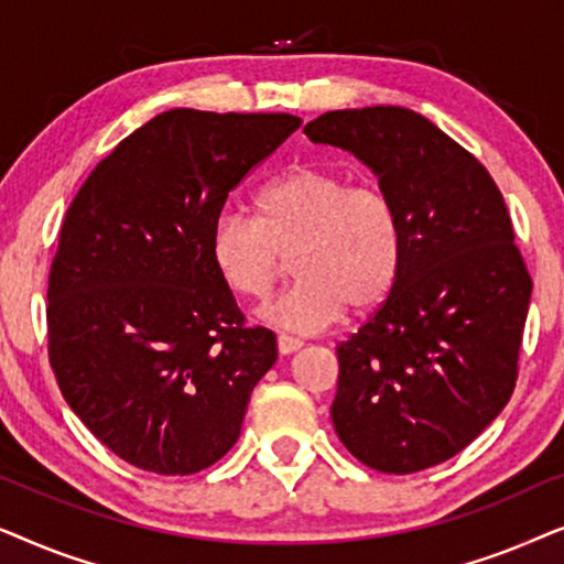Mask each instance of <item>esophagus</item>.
Returning a JSON list of instances; mask_svg holds the SVG:
<instances>
[{"mask_svg":"<svg viewBox=\"0 0 564 564\" xmlns=\"http://www.w3.org/2000/svg\"><path fill=\"white\" fill-rule=\"evenodd\" d=\"M276 349H280V354H284V357H288V354H295V351L303 349V341H300V338H295V336L280 334V336H276Z\"/></svg>","mask_w":564,"mask_h":564,"instance_id":"esophagus-1","label":"esophagus"}]
</instances>
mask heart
<instances>
[{
  "label": "heart",
  "instance_id": "heart-1",
  "mask_svg": "<svg viewBox=\"0 0 564 564\" xmlns=\"http://www.w3.org/2000/svg\"><path fill=\"white\" fill-rule=\"evenodd\" d=\"M257 218L223 210L210 228L215 272L243 297H264L292 257L297 282L259 307L290 334H318L346 313L390 295L403 238L395 205L380 187L351 184L336 169L297 164L259 189Z\"/></svg>",
  "mask_w": 564,
  "mask_h": 564
}]
</instances>
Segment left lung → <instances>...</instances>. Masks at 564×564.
Listing matches in <instances>:
<instances>
[{
    "label": "left lung",
    "mask_w": 564,
    "mask_h": 564,
    "mask_svg": "<svg viewBox=\"0 0 564 564\" xmlns=\"http://www.w3.org/2000/svg\"><path fill=\"white\" fill-rule=\"evenodd\" d=\"M305 135L372 169L403 238L388 300L336 346L330 421L377 473L434 467L475 442L516 388L531 276L511 215L480 161L405 107L334 110Z\"/></svg>",
    "instance_id": "8db88e82"
}]
</instances>
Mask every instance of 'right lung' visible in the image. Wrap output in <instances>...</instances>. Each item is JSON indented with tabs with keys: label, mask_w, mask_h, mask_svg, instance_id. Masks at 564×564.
<instances>
[{
	"label": "right lung",
	"mask_w": 564,
	"mask_h": 564,
	"mask_svg": "<svg viewBox=\"0 0 564 564\" xmlns=\"http://www.w3.org/2000/svg\"><path fill=\"white\" fill-rule=\"evenodd\" d=\"M300 118L161 112L76 192L48 276L58 388L107 449L156 475H192L238 442L276 338L243 326L210 259L228 192Z\"/></svg>",
	"instance_id": "add662e5"
}]
</instances>
